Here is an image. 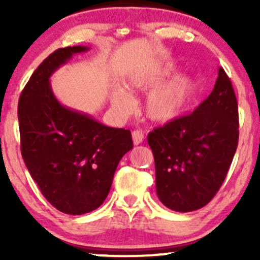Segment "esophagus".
Returning a JSON list of instances; mask_svg holds the SVG:
<instances>
[{
    "label": "esophagus",
    "instance_id": "34e87169",
    "mask_svg": "<svg viewBox=\"0 0 260 260\" xmlns=\"http://www.w3.org/2000/svg\"><path fill=\"white\" fill-rule=\"evenodd\" d=\"M132 139H133V144L134 145H139L140 143L143 142V139H144V134L140 132V131H133V132H132Z\"/></svg>",
    "mask_w": 260,
    "mask_h": 260
}]
</instances>
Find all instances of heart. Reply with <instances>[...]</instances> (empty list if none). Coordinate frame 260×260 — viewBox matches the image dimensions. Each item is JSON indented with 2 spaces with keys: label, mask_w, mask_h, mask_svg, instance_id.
Listing matches in <instances>:
<instances>
[{
  "label": "heart",
  "mask_w": 260,
  "mask_h": 260,
  "mask_svg": "<svg viewBox=\"0 0 260 260\" xmlns=\"http://www.w3.org/2000/svg\"><path fill=\"white\" fill-rule=\"evenodd\" d=\"M176 71L177 67L174 63H150L133 71L128 76V85L133 90L153 89L144 103V112L149 120L154 122L175 120L196 100L198 95L196 80L187 74H177L170 79L169 77ZM113 104L127 110L132 105V101L126 92L118 91L113 96Z\"/></svg>",
  "instance_id": "heart-1"
}]
</instances>
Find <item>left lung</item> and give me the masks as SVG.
<instances>
[{
	"mask_svg": "<svg viewBox=\"0 0 260 260\" xmlns=\"http://www.w3.org/2000/svg\"><path fill=\"white\" fill-rule=\"evenodd\" d=\"M237 143V100L220 67L213 91L194 111L148 134L160 202L178 213L205 207L221 187Z\"/></svg>",
	"mask_w": 260,
	"mask_h": 260,
	"instance_id": "obj_1",
	"label": "left lung"
}]
</instances>
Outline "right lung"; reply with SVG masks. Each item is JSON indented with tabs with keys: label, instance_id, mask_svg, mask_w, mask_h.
Masks as SVG:
<instances>
[{
	"label": "right lung",
	"instance_id": "add662e5",
	"mask_svg": "<svg viewBox=\"0 0 260 260\" xmlns=\"http://www.w3.org/2000/svg\"><path fill=\"white\" fill-rule=\"evenodd\" d=\"M88 46L56 50L35 70L18 103L22 156L43 196L70 215L103 204L118 162L133 148L128 129L107 127L88 113L62 105L50 78Z\"/></svg>",
	"mask_w": 260,
	"mask_h": 260
}]
</instances>
